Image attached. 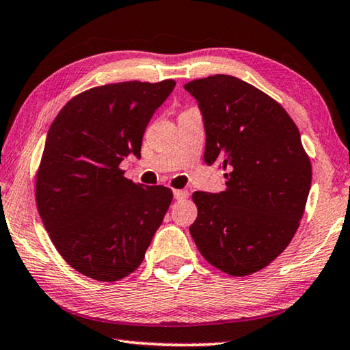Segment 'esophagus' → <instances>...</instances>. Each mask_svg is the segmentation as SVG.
<instances>
[{
    "label": "esophagus",
    "mask_w": 350,
    "mask_h": 350,
    "mask_svg": "<svg viewBox=\"0 0 350 350\" xmlns=\"http://www.w3.org/2000/svg\"><path fill=\"white\" fill-rule=\"evenodd\" d=\"M187 195H189V192L185 191V189H175L174 191L175 200H185V198H187Z\"/></svg>",
    "instance_id": "esophagus-1"
}]
</instances>
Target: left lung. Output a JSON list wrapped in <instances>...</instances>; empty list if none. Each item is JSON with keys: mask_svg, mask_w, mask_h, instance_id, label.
<instances>
[{"mask_svg": "<svg viewBox=\"0 0 350 350\" xmlns=\"http://www.w3.org/2000/svg\"><path fill=\"white\" fill-rule=\"evenodd\" d=\"M185 89L203 113L204 161L228 170L224 192H193L198 217L189 230L212 266L246 277L271 265L295 235L310 159L289 113L252 84L212 75Z\"/></svg>", "mask_w": 350, "mask_h": 350, "instance_id": "1", "label": "left lung"}]
</instances>
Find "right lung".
Listing matches in <instances>:
<instances>
[{"label":"right lung","mask_w":350,"mask_h":350,"mask_svg":"<svg viewBox=\"0 0 350 350\" xmlns=\"http://www.w3.org/2000/svg\"><path fill=\"white\" fill-rule=\"evenodd\" d=\"M174 88V79H164L89 89L49 129L36 206L53 246L85 277L118 281L137 271L163 223L170 189L135 185L120 163L141 157L146 127Z\"/></svg>","instance_id":"right-lung-1"}]
</instances>
